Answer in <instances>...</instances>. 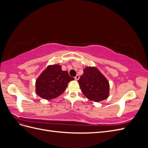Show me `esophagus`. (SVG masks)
<instances>
[{"label":"esophagus","instance_id":"esophagus-1","mask_svg":"<svg viewBox=\"0 0 148 148\" xmlns=\"http://www.w3.org/2000/svg\"><path fill=\"white\" fill-rule=\"evenodd\" d=\"M79 75H77L76 76V77H75V79L77 80H77L79 79Z\"/></svg>","mask_w":148,"mask_h":148}]
</instances>
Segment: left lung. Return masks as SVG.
<instances>
[{"label":"left lung","mask_w":148,"mask_h":148,"mask_svg":"<svg viewBox=\"0 0 148 148\" xmlns=\"http://www.w3.org/2000/svg\"><path fill=\"white\" fill-rule=\"evenodd\" d=\"M85 97L94 102L106 99L109 96V83L96 66H86L78 81Z\"/></svg>","instance_id":"8db88e82"}]
</instances>
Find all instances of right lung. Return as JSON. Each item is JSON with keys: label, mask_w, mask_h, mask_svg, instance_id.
Here are the masks:
<instances>
[{"label": "right lung", "mask_w": 148, "mask_h": 148, "mask_svg": "<svg viewBox=\"0 0 148 148\" xmlns=\"http://www.w3.org/2000/svg\"><path fill=\"white\" fill-rule=\"evenodd\" d=\"M74 80L67 71L62 70L58 64L48 65L36 81V92L44 99H52L59 97L68 86V83Z\"/></svg>", "instance_id": "1"}]
</instances>
